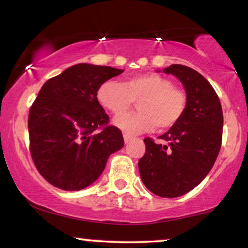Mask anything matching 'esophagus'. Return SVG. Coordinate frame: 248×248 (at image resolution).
<instances>
[{
  "label": "esophagus",
  "instance_id": "34e87169",
  "mask_svg": "<svg viewBox=\"0 0 248 248\" xmlns=\"http://www.w3.org/2000/svg\"><path fill=\"white\" fill-rule=\"evenodd\" d=\"M132 140H133V138L130 137V136H127V134H124V141H125V143L131 142Z\"/></svg>",
  "mask_w": 248,
  "mask_h": 248
}]
</instances>
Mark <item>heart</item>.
<instances>
[{"label":"heart","mask_w":248,"mask_h":248,"mask_svg":"<svg viewBox=\"0 0 248 248\" xmlns=\"http://www.w3.org/2000/svg\"><path fill=\"white\" fill-rule=\"evenodd\" d=\"M99 104L112 115L121 114L137 100L138 112L115 118V126L126 134L157 128L166 131L181 121L187 109V95L167 77L155 73L138 74L123 82L109 79L99 86Z\"/></svg>","instance_id":"obj_1"}]
</instances>
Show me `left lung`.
I'll return each mask as SVG.
<instances>
[{
	"mask_svg": "<svg viewBox=\"0 0 248 248\" xmlns=\"http://www.w3.org/2000/svg\"><path fill=\"white\" fill-rule=\"evenodd\" d=\"M165 74L178 77L187 94V109L175 126L158 137L166 144L146 138L139 172L148 190L174 198L201 183L213 167L222 142L223 114L210 82L190 67L171 65Z\"/></svg>",
	"mask_w": 248,
	"mask_h": 248,
	"instance_id": "left-lung-1",
	"label": "left lung"
}]
</instances>
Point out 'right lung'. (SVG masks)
I'll return each instance as SVG.
<instances>
[{"instance_id":"obj_1","label":"right lung","mask_w":248,"mask_h":248,"mask_svg":"<svg viewBox=\"0 0 248 248\" xmlns=\"http://www.w3.org/2000/svg\"><path fill=\"white\" fill-rule=\"evenodd\" d=\"M123 73L78 63L44 83L28 116L30 152L54 187L76 191L101 175L108 157L124 146L122 132L96 99L102 83Z\"/></svg>"}]
</instances>
